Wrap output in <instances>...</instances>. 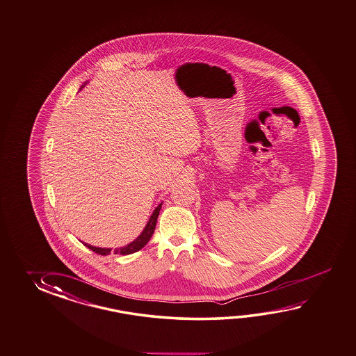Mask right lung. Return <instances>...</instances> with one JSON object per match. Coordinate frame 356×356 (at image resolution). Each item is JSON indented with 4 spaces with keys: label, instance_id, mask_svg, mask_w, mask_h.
Returning <instances> with one entry per match:
<instances>
[{
    "label": "right lung",
    "instance_id": "obj_1",
    "mask_svg": "<svg viewBox=\"0 0 356 356\" xmlns=\"http://www.w3.org/2000/svg\"><path fill=\"white\" fill-rule=\"evenodd\" d=\"M161 203L156 209H154L153 215L149 218L145 229L140 234L138 238H135L133 243H130V244L126 245V246H122V248H119V249H115L113 254L129 255V254H133V252H136V251H139L140 249H143V248L147 244V241L153 236L154 230H155V226H156V220H158V216H159V211H161ZM83 244L86 245L88 249H91L92 251H95L96 254H99V255H108L112 251V249L96 248V246L86 244V243H83Z\"/></svg>",
    "mask_w": 356,
    "mask_h": 356
}]
</instances>
